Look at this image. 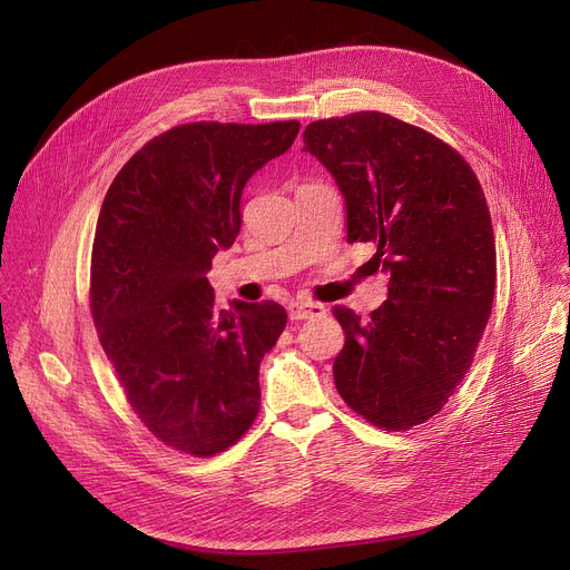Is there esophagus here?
Masks as SVG:
<instances>
[{"label":"esophagus","mask_w":570,"mask_h":570,"mask_svg":"<svg viewBox=\"0 0 570 570\" xmlns=\"http://www.w3.org/2000/svg\"><path fill=\"white\" fill-rule=\"evenodd\" d=\"M325 314L323 305H316V302H291L288 305V316L291 321H309V318H321Z\"/></svg>","instance_id":"1"}]
</instances>
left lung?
Listing matches in <instances>:
<instances>
[{"instance_id":"8db88e82","label":"left lung","mask_w":570,"mask_h":570,"mask_svg":"<svg viewBox=\"0 0 570 570\" xmlns=\"http://www.w3.org/2000/svg\"><path fill=\"white\" fill-rule=\"evenodd\" d=\"M302 141L346 199V240L373 243L371 263L390 273L368 318L332 312L346 334L336 392L368 424L410 431L463 383L492 312L498 256L481 183L456 148L383 111L314 121Z\"/></svg>"}]
</instances>
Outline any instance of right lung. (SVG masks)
Wrapping results in <instances>:
<instances>
[{
	"mask_svg": "<svg viewBox=\"0 0 570 570\" xmlns=\"http://www.w3.org/2000/svg\"><path fill=\"white\" fill-rule=\"evenodd\" d=\"M297 121L176 126L111 180L96 224L89 307L119 385L163 444L208 459L254 424L258 364L286 327L273 299L215 307L210 261L240 234L243 187Z\"/></svg>",
	"mask_w": 570,
	"mask_h": 570,
	"instance_id": "add662e5",
	"label": "right lung"
}]
</instances>
